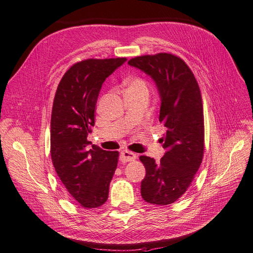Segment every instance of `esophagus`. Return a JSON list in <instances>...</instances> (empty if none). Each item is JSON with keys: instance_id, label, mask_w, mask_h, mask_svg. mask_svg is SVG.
<instances>
[{"instance_id": "1", "label": "esophagus", "mask_w": 253, "mask_h": 253, "mask_svg": "<svg viewBox=\"0 0 253 253\" xmlns=\"http://www.w3.org/2000/svg\"><path fill=\"white\" fill-rule=\"evenodd\" d=\"M136 154H134L131 151L128 150H122L121 151V162L122 163H127V162H132L136 160Z\"/></svg>"}]
</instances>
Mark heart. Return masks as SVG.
<instances>
[{
	"mask_svg": "<svg viewBox=\"0 0 253 253\" xmlns=\"http://www.w3.org/2000/svg\"><path fill=\"white\" fill-rule=\"evenodd\" d=\"M126 91H148L147 83L141 78H131L126 82Z\"/></svg>",
	"mask_w": 253,
	"mask_h": 253,
	"instance_id": "heart-1",
	"label": "heart"
}]
</instances>
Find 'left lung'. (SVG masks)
I'll use <instances>...</instances> for the list:
<instances>
[{
    "label": "left lung",
    "mask_w": 253,
    "mask_h": 253,
    "mask_svg": "<svg viewBox=\"0 0 253 253\" xmlns=\"http://www.w3.org/2000/svg\"><path fill=\"white\" fill-rule=\"evenodd\" d=\"M128 64L156 82L161 96L160 122L166 128L161 138L166 152L160 162L140 157L146 168L142 198L154 205H169L188 189L203 160L205 129L200 87L188 65L174 54L135 56Z\"/></svg>",
    "instance_id": "8db88e82"
}]
</instances>
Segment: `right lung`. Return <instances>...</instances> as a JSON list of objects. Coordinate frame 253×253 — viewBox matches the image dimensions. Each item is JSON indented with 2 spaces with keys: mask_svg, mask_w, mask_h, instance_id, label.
<instances>
[{
  "mask_svg": "<svg viewBox=\"0 0 253 253\" xmlns=\"http://www.w3.org/2000/svg\"><path fill=\"white\" fill-rule=\"evenodd\" d=\"M126 58L88 59L73 64L56 88L50 122V153L65 188L81 206L96 208L107 201L119 152L87 140L94 125L97 96L106 78Z\"/></svg>",
  "mask_w": 253,
  "mask_h": 253,
  "instance_id": "obj_1",
  "label": "right lung"
}]
</instances>
